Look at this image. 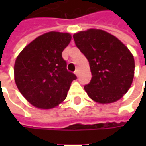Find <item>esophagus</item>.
<instances>
[{
    "label": "esophagus",
    "mask_w": 146,
    "mask_h": 146,
    "mask_svg": "<svg viewBox=\"0 0 146 146\" xmlns=\"http://www.w3.org/2000/svg\"><path fill=\"white\" fill-rule=\"evenodd\" d=\"M75 74H76V76H79V70H75Z\"/></svg>",
    "instance_id": "1"
}]
</instances>
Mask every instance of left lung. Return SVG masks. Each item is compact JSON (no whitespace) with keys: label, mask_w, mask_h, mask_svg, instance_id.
<instances>
[{"label":"left lung","mask_w":146,"mask_h":146,"mask_svg":"<svg viewBox=\"0 0 146 146\" xmlns=\"http://www.w3.org/2000/svg\"><path fill=\"white\" fill-rule=\"evenodd\" d=\"M76 45L86 57L92 73L84 86L88 97L98 103H112L128 91L135 62L129 49L106 31L88 29L73 35Z\"/></svg>","instance_id":"obj_1"}]
</instances>
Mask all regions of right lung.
I'll return each mask as SVG.
<instances>
[{
	"instance_id": "right-lung-1",
	"label": "right lung",
	"mask_w": 146,
	"mask_h": 146,
	"mask_svg": "<svg viewBox=\"0 0 146 146\" xmlns=\"http://www.w3.org/2000/svg\"><path fill=\"white\" fill-rule=\"evenodd\" d=\"M69 33H44L22 50L14 64V80L22 95L34 106L51 109L64 101L77 77L66 69L62 53L69 44Z\"/></svg>"
}]
</instances>
